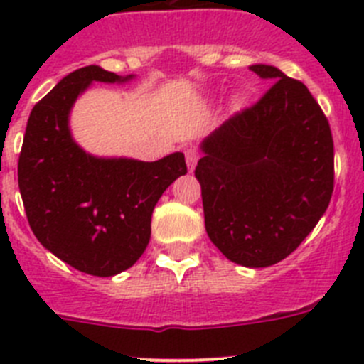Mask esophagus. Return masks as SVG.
<instances>
[{"label":"esophagus","mask_w":364,"mask_h":364,"mask_svg":"<svg viewBox=\"0 0 364 364\" xmlns=\"http://www.w3.org/2000/svg\"><path fill=\"white\" fill-rule=\"evenodd\" d=\"M197 162H198V153H197V151H195V149H186V164H188L189 171H193V169H195Z\"/></svg>","instance_id":"34e87169"}]
</instances>
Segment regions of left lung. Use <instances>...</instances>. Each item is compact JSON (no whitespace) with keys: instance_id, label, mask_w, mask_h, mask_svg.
Returning a JSON list of instances; mask_svg holds the SVG:
<instances>
[{"instance_id":"1","label":"left lung","mask_w":364,"mask_h":364,"mask_svg":"<svg viewBox=\"0 0 364 364\" xmlns=\"http://www.w3.org/2000/svg\"><path fill=\"white\" fill-rule=\"evenodd\" d=\"M250 69L274 83L204 138L195 176L211 242L235 264L266 268L295 252L326 211L333 140L304 83L273 65Z\"/></svg>"}]
</instances>
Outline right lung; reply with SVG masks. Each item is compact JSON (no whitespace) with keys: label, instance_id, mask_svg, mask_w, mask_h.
I'll return each instance as SVG.
<instances>
[{"label":"right lung","instance_id":"obj_1","mask_svg":"<svg viewBox=\"0 0 364 364\" xmlns=\"http://www.w3.org/2000/svg\"><path fill=\"white\" fill-rule=\"evenodd\" d=\"M98 65L60 80L34 105L18 162V184L36 239L78 272L112 277L146 252L154 205L188 173L184 153L156 160L104 159L74 142L69 114L92 82L124 83Z\"/></svg>","mask_w":364,"mask_h":364}]
</instances>
